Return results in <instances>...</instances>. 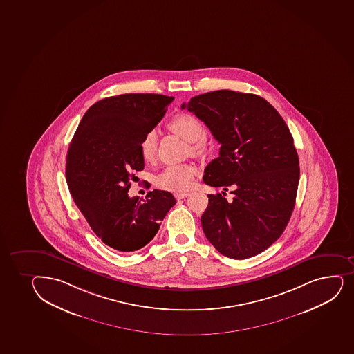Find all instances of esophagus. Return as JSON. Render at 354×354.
<instances>
[{
  "instance_id": "esophagus-1",
  "label": "esophagus",
  "mask_w": 354,
  "mask_h": 354,
  "mask_svg": "<svg viewBox=\"0 0 354 354\" xmlns=\"http://www.w3.org/2000/svg\"><path fill=\"white\" fill-rule=\"evenodd\" d=\"M188 193H186V192H181V193H175V198H176V200H181V198H187V196H188Z\"/></svg>"
}]
</instances>
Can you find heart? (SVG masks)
<instances>
[{
	"label": "heart",
	"mask_w": 354,
	"mask_h": 354,
	"mask_svg": "<svg viewBox=\"0 0 354 354\" xmlns=\"http://www.w3.org/2000/svg\"><path fill=\"white\" fill-rule=\"evenodd\" d=\"M169 127L174 133L190 142V152L195 156H202L208 151V144L203 138L205 129L194 115L189 113L178 114L169 122ZM156 132L154 129H149L142 136L139 144L141 156L146 162L156 159ZM196 173L198 169L194 165H171L156 178V185L160 188L171 192H185L193 186Z\"/></svg>",
	"instance_id": "obj_1"
}]
</instances>
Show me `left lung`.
I'll return each instance as SVG.
<instances>
[{
  "instance_id": "1",
  "label": "left lung",
  "mask_w": 354,
  "mask_h": 354,
  "mask_svg": "<svg viewBox=\"0 0 354 354\" xmlns=\"http://www.w3.org/2000/svg\"><path fill=\"white\" fill-rule=\"evenodd\" d=\"M181 109L221 144L220 156L205 167V185L232 187L234 194L232 202L208 194L201 216L205 237L229 259L257 255L278 240L295 208L299 159L289 127L270 103L251 93L208 92Z\"/></svg>"
}]
</instances>
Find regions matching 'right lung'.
<instances>
[{
	"label": "right lung",
	"mask_w": 354,
	"mask_h": 354,
	"mask_svg": "<svg viewBox=\"0 0 354 354\" xmlns=\"http://www.w3.org/2000/svg\"><path fill=\"white\" fill-rule=\"evenodd\" d=\"M173 97L127 93L102 99L80 120L66 156V183L73 201L104 243L120 252L152 241L176 203L166 190L146 200L129 198L134 173L144 169L141 138L162 119Z\"/></svg>",
	"instance_id": "add662e5"
}]
</instances>
